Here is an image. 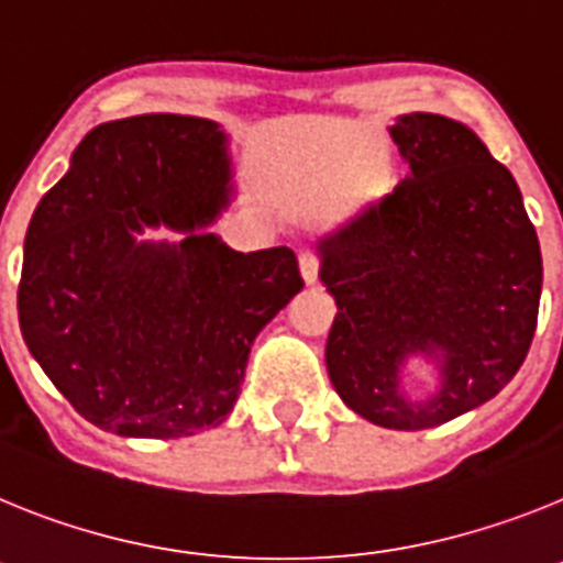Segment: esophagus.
I'll return each mask as SVG.
<instances>
[{"instance_id": "esophagus-1", "label": "esophagus", "mask_w": 563, "mask_h": 563, "mask_svg": "<svg viewBox=\"0 0 563 563\" xmlns=\"http://www.w3.org/2000/svg\"><path fill=\"white\" fill-rule=\"evenodd\" d=\"M297 261H300L302 280L309 283V286H311V283H317V272H320V257H317L314 249H302Z\"/></svg>"}]
</instances>
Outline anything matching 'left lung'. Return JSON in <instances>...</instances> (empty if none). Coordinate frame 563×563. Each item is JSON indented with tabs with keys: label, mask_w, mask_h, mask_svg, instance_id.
<instances>
[{
	"label": "left lung",
	"mask_w": 563,
	"mask_h": 563,
	"mask_svg": "<svg viewBox=\"0 0 563 563\" xmlns=\"http://www.w3.org/2000/svg\"><path fill=\"white\" fill-rule=\"evenodd\" d=\"M390 139L408 178L320 241V280L336 300L325 368L354 413L422 430L478 408L516 376L544 268L516 178L473 130L410 112ZM417 353L443 374L424 404L398 390L404 360Z\"/></svg>",
	"instance_id": "obj_1"
}]
</instances>
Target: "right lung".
I'll use <instances>...</instances> for the list:
<instances>
[{
  "mask_svg": "<svg viewBox=\"0 0 563 563\" xmlns=\"http://www.w3.org/2000/svg\"><path fill=\"white\" fill-rule=\"evenodd\" d=\"M227 135L150 112L99 124L24 234L19 329L96 428L178 439L232 413L254 336L302 288L288 246L234 252L203 227L229 203ZM188 234L135 242L144 228Z\"/></svg>",
  "mask_w": 563,
  "mask_h": 563,
  "instance_id": "add662e5",
  "label": "right lung"
}]
</instances>
